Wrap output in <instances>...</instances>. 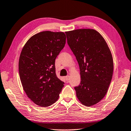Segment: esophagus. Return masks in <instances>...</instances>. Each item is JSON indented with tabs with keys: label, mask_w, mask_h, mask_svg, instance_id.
<instances>
[{
	"label": "esophagus",
	"mask_w": 131,
	"mask_h": 131,
	"mask_svg": "<svg viewBox=\"0 0 131 131\" xmlns=\"http://www.w3.org/2000/svg\"><path fill=\"white\" fill-rule=\"evenodd\" d=\"M65 79H66V81H68L69 80V78H70V76H69V75L66 76L65 77Z\"/></svg>",
	"instance_id": "esophagus-1"
}]
</instances>
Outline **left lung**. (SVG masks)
<instances>
[{
	"instance_id": "1",
	"label": "left lung",
	"mask_w": 131,
	"mask_h": 131,
	"mask_svg": "<svg viewBox=\"0 0 131 131\" xmlns=\"http://www.w3.org/2000/svg\"><path fill=\"white\" fill-rule=\"evenodd\" d=\"M65 33L80 69L81 83L74 88L77 96L84 106H93L106 95L111 83L114 70L111 51L94 29H79Z\"/></svg>"
}]
</instances>
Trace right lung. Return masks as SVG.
<instances>
[{
  "label": "right lung",
  "mask_w": 131,
  "mask_h": 131,
  "mask_svg": "<svg viewBox=\"0 0 131 131\" xmlns=\"http://www.w3.org/2000/svg\"><path fill=\"white\" fill-rule=\"evenodd\" d=\"M63 32L43 31L30 37L20 54L19 72L23 89L41 107L54 103L64 86L56 74L55 60L65 47Z\"/></svg>",
  "instance_id": "add662e5"
}]
</instances>
